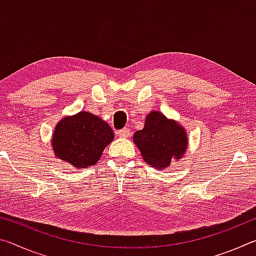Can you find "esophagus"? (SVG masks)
<instances>
[{
	"mask_svg": "<svg viewBox=\"0 0 256 256\" xmlns=\"http://www.w3.org/2000/svg\"><path fill=\"white\" fill-rule=\"evenodd\" d=\"M130 130L128 128H123V130H120V131L118 132V136L120 138H128L130 136Z\"/></svg>",
	"mask_w": 256,
	"mask_h": 256,
	"instance_id": "34e87169",
	"label": "esophagus"
}]
</instances>
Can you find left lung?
<instances>
[{
    "mask_svg": "<svg viewBox=\"0 0 256 256\" xmlns=\"http://www.w3.org/2000/svg\"><path fill=\"white\" fill-rule=\"evenodd\" d=\"M133 142L144 162L158 170L170 167L172 160L183 158L188 146L186 130L158 110L146 115L144 126L134 133Z\"/></svg>",
    "mask_w": 256,
    "mask_h": 256,
    "instance_id": "obj_1",
    "label": "left lung"
}]
</instances>
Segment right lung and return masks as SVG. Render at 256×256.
Masks as SVG:
<instances>
[{
  "mask_svg": "<svg viewBox=\"0 0 256 256\" xmlns=\"http://www.w3.org/2000/svg\"><path fill=\"white\" fill-rule=\"evenodd\" d=\"M114 136L105 120L89 112H79L55 125L50 146L56 158L82 170L98 162Z\"/></svg>",
  "mask_w": 256,
  "mask_h": 256,
  "instance_id": "1",
  "label": "right lung"
}]
</instances>
